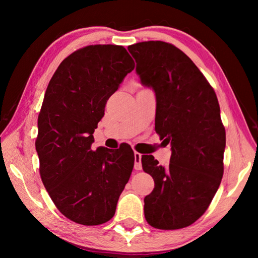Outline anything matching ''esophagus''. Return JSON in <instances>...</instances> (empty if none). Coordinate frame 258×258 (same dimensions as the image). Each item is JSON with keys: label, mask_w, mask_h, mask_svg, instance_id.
I'll list each match as a JSON object with an SVG mask.
<instances>
[{"label": "esophagus", "mask_w": 258, "mask_h": 258, "mask_svg": "<svg viewBox=\"0 0 258 258\" xmlns=\"http://www.w3.org/2000/svg\"><path fill=\"white\" fill-rule=\"evenodd\" d=\"M141 158H142V155L135 151V152H134V163H135V164H134V168L137 169V171H141V169H142Z\"/></svg>", "instance_id": "1"}]
</instances>
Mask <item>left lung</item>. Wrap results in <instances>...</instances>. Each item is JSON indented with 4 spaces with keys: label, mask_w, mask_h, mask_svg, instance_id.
Masks as SVG:
<instances>
[{
    "label": "left lung",
    "mask_w": 258,
    "mask_h": 258,
    "mask_svg": "<svg viewBox=\"0 0 258 258\" xmlns=\"http://www.w3.org/2000/svg\"><path fill=\"white\" fill-rule=\"evenodd\" d=\"M141 84L156 95L155 130L171 143V159L159 165L142 156L155 187L145 198L151 226L176 230L206 212L223 176L225 130L213 87L185 53L169 43L141 42L127 47Z\"/></svg>",
    "instance_id": "obj_1"
}]
</instances>
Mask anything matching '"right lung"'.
Returning a JSON list of instances; mask_svg holds the SVG:
<instances>
[{
	"label": "right lung",
	"mask_w": 258,
	"mask_h": 258,
	"mask_svg": "<svg viewBox=\"0 0 258 258\" xmlns=\"http://www.w3.org/2000/svg\"><path fill=\"white\" fill-rule=\"evenodd\" d=\"M134 61L119 45H89L59 64L45 91L35 142L40 174L61 214L83 225L106 223L134 166L128 146L99 147L93 133Z\"/></svg>",
	"instance_id": "right-lung-1"
}]
</instances>
